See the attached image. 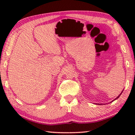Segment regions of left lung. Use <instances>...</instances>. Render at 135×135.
Wrapping results in <instances>:
<instances>
[{
    "label": "left lung",
    "instance_id": "8db88e82",
    "mask_svg": "<svg viewBox=\"0 0 135 135\" xmlns=\"http://www.w3.org/2000/svg\"><path fill=\"white\" fill-rule=\"evenodd\" d=\"M122 92H123V91L121 92V93H120V95H119V96H118V97H117V98H115V99H114V100H115V99H118V98H119V97H120V95H121V94H122ZM114 100H113V101H114ZM112 101H111V102H112Z\"/></svg>",
    "mask_w": 135,
    "mask_h": 135
}]
</instances>
